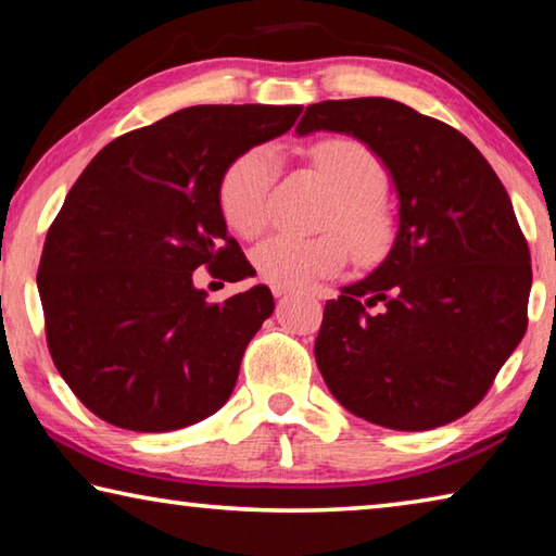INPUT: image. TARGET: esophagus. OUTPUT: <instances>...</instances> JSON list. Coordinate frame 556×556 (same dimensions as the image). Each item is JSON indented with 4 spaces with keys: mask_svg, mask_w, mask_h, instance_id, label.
I'll list each match as a JSON object with an SVG mask.
<instances>
[{
    "mask_svg": "<svg viewBox=\"0 0 556 556\" xmlns=\"http://www.w3.org/2000/svg\"><path fill=\"white\" fill-rule=\"evenodd\" d=\"M271 294H275L277 299H281V296L291 294V289H287V287H271Z\"/></svg>",
    "mask_w": 556,
    "mask_h": 556,
    "instance_id": "34e87169",
    "label": "esophagus"
}]
</instances>
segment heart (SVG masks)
Listing matches in <instances>:
<instances>
[{"label": "heart", "instance_id": "b5f03b06", "mask_svg": "<svg viewBox=\"0 0 556 556\" xmlns=\"http://www.w3.org/2000/svg\"><path fill=\"white\" fill-rule=\"evenodd\" d=\"M312 159L336 193L331 228L341 230L361 257H378L392 235L390 213L380 195L388 174L380 159L355 139H326ZM279 174V152L271 144L252 147L228 166L220 181V211L232 230L255 238L269 220V193ZM262 279L275 287L301 289L341 271L348 244L341 235L301 238L271 235L252 255Z\"/></svg>", "mask_w": 556, "mask_h": 556}]
</instances>
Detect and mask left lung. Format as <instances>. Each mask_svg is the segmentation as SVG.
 Returning a JSON list of instances; mask_svg holds the SVG:
<instances>
[{
	"label": "left lung",
	"instance_id": "1",
	"mask_svg": "<svg viewBox=\"0 0 556 556\" xmlns=\"http://www.w3.org/2000/svg\"><path fill=\"white\" fill-rule=\"evenodd\" d=\"M321 129L388 168L397 232L368 277L326 301L318 370L355 417L444 427L483 400L525 336L532 267L510 195L458 129L397 100L316 102L296 135Z\"/></svg>",
	"mask_w": 556,
	"mask_h": 556
}]
</instances>
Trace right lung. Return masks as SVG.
<instances>
[{
	"instance_id": "obj_1",
	"label": "right lung",
	"mask_w": 556,
	"mask_h": 556,
	"mask_svg": "<svg viewBox=\"0 0 556 556\" xmlns=\"http://www.w3.org/2000/svg\"><path fill=\"white\" fill-rule=\"evenodd\" d=\"M301 105H195L117 137L65 195L46 235V341L86 407L129 431H174L218 412L275 299L265 285L211 304L193 271L252 277L220 211L248 149Z\"/></svg>"
}]
</instances>
